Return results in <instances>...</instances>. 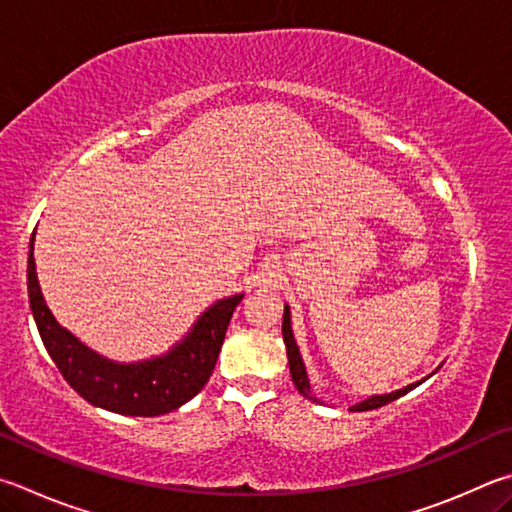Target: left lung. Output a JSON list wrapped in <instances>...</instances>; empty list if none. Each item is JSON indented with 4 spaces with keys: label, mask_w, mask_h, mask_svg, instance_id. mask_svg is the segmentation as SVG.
<instances>
[{
    "label": "left lung",
    "mask_w": 512,
    "mask_h": 512,
    "mask_svg": "<svg viewBox=\"0 0 512 512\" xmlns=\"http://www.w3.org/2000/svg\"><path fill=\"white\" fill-rule=\"evenodd\" d=\"M282 336H284V345H286V356H288V367H291V378L293 383L297 387V392H300L304 398H309V401H318V398L313 396L311 392V383H309V376H306V367H304V360L300 356V349H297V342L293 338V329H291V309H288V304H284V318H282ZM441 367V365H439ZM439 367H436L430 376H434L436 371H439ZM427 376V378H430ZM425 380V378H423ZM423 380H416V383L407 385L403 389H396V392L392 394H376V396H369L365 398V401L353 405L351 412H369V410H378V407H383L387 403L396 401V398L405 396L407 392H412L414 387H418L423 383Z\"/></svg>",
    "instance_id": "8db88e82"
}]
</instances>
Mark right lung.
Here are the masks:
<instances>
[{
	"mask_svg": "<svg viewBox=\"0 0 512 512\" xmlns=\"http://www.w3.org/2000/svg\"><path fill=\"white\" fill-rule=\"evenodd\" d=\"M35 232L29 244V302L46 351L64 380L91 405L125 416H161L179 410L197 396L212 376L232 311L244 293L224 297L203 311L181 342L163 356L116 362L60 327L44 302L33 259Z\"/></svg>",
	"mask_w": 512,
	"mask_h": 512,
	"instance_id": "obj_1",
	"label": "right lung"
}]
</instances>
